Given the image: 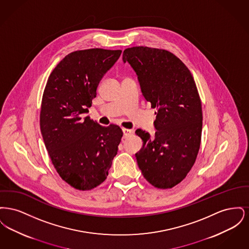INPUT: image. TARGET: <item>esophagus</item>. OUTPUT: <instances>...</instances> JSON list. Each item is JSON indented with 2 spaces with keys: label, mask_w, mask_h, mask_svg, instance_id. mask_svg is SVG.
<instances>
[{
  "label": "esophagus",
  "mask_w": 249,
  "mask_h": 249,
  "mask_svg": "<svg viewBox=\"0 0 249 249\" xmlns=\"http://www.w3.org/2000/svg\"><path fill=\"white\" fill-rule=\"evenodd\" d=\"M122 130H123V138L124 139L128 138L130 134H131V132H132V130H129V129H123Z\"/></svg>",
  "instance_id": "1"
}]
</instances>
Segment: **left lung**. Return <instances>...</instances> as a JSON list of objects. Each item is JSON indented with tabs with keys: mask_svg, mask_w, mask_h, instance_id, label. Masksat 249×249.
<instances>
[{
	"mask_svg": "<svg viewBox=\"0 0 249 249\" xmlns=\"http://www.w3.org/2000/svg\"><path fill=\"white\" fill-rule=\"evenodd\" d=\"M122 59L136 72L144 99L157 108L155 137L135 131L142 140L137 163L155 188L172 189L187 177L200 149L202 111L196 84L188 67L164 49L126 48Z\"/></svg>",
	"mask_w": 249,
	"mask_h": 249,
	"instance_id": "left-lung-1",
	"label": "left lung"
}]
</instances>
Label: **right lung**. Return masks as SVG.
Returning a JSON list of instances; mask_svg holds the SVG:
<instances>
[{
    "label": "right lung",
    "instance_id": "add662e5",
    "mask_svg": "<svg viewBox=\"0 0 249 249\" xmlns=\"http://www.w3.org/2000/svg\"><path fill=\"white\" fill-rule=\"evenodd\" d=\"M121 50L90 48L68 54L48 77L40 112V128L59 177L79 190H92L108 176L123 132L85 117L97 87Z\"/></svg>",
    "mask_w": 249,
    "mask_h": 249
}]
</instances>
